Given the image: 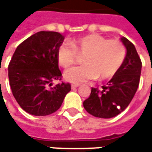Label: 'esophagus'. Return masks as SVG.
I'll return each mask as SVG.
<instances>
[{"mask_svg":"<svg viewBox=\"0 0 152 152\" xmlns=\"http://www.w3.org/2000/svg\"><path fill=\"white\" fill-rule=\"evenodd\" d=\"M79 86V85L78 84H73L72 86H71V87H72V89H75L77 87H78Z\"/></svg>","mask_w":152,"mask_h":152,"instance_id":"34e87169","label":"esophagus"}]
</instances>
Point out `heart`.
Wrapping results in <instances>:
<instances>
[{
    "label": "heart",
    "instance_id": "1",
    "mask_svg": "<svg viewBox=\"0 0 152 152\" xmlns=\"http://www.w3.org/2000/svg\"><path fill=\"white\" fill-rule=\"evenodd\" d=\"M126 47L118 40H110L100 34H87L61 45L56 51V59L64 68H68L83 57L84 66L64 73L67 82L80 84L89 80H107L119 71L126 58Z\"/></svg>",
    "mask_w": 152,
    "mask_h": 152
}]
</instances>
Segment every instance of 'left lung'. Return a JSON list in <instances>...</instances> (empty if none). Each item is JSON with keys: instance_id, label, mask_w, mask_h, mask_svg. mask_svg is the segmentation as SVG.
I'll return each instance as SVG.
<instances>
[{"instance_id": "left-lung-1", "label": "left lung", "mask_w": 152, "mask_h": 152, "mask_svg": "<svg viewBox=\"0 0 152 152\" xmlns=\"http://www.w3.org/2000/svg\"><path fill=\"white\" fill-rule=\"evenodd\" d=\"M121 41L127 49L121 68L102 89L92 87L89 97L83 103L85 109L94 117L110 118L120 114L129 105L139 87L142 66L140 58L130 41L125 37Z\"/></svg>"}]
</instances>
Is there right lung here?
Here are the masks:
<instances>
[{"instance_id": "obj_1", "label": "right lung", "mask_w": 152, "mask_h": 152, "mask_svg": "<svg viewBox=\"0 0 152 152\" xmlns=\"http://www.w3.org/2000/svg\"><path fill=\"white\" fill-rule=\"evenodd\" d=\"M64 37L56 32H38L16 48L8 66L12 95L20 107L34 116H47L61 107L71 90L69 83L57 84L62 73L56 59Z\"/></svg>"}]
</instances>
